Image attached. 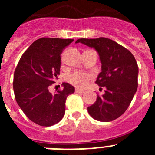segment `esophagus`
Instances as JSON below:
<instances>
[{"label":"esophagus","instance_id":"1","mask_svg":"<svg viewBox=\"0 0 155 155\" xmlns=\"http://www.w3.org/2000/svg\"><path fill=\"white\" fill-rule=\"evenodd\" d=\"M75 92L79 93V94H82V93L84 92V90L79 89V88H76V89H75Z\"/></svg>","mask_w":155,"mask_h":155}]
</instances>
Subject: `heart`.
Segmentation results:
<instances>
[{"label": "heart", "mask_w": 155, "mask_h": 155, "mask_svg": "<svg viewBox=\"0 0 155 155\" xmlns=\"http://www.w3.org/2000/svg\"><path fill=\"white\" fill-rule=\"evenodd\" d=\"M92 78L93 75L91 74L82 71H74L68 75L67 81L78 88H84L88 85Z\"/></svg>", "instance_id": "b5f03b06"}]
</instances>
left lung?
<instances>
[{"label": "left lung", "instance_id": "obj_1", "mask_svg": "<svg viewBox=\"0 0 155 155\" xmlns=\"http://www.w3.org/2000/svg\"><path fill=\"white\" fill-rule=\"evenodd\" d=\"M78 42L94 47L102 62V72L95 83L105 87V94H98L96 102L87 107V112L98 121H113L125 113L137 89L136 60L130 50L107 38L79 39Z\"/></svg>", "mask_w": 155, "mask_h": 155}]
</instances>
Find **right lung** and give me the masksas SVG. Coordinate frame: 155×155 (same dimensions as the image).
Returning a JSON list of instances; mask_svg holds the SVG:
<instances>
[{
	"label": "right lung",
	"mask_w": 155,
	"mask_h": 155,
	"mask_svg": "<svg viewBox=\"0 0 155 155\" xmlns=\"http://www.w3.org/2000/svg\"><path fill=\"white\" fill-rule=\"evenodd\" d=\"M74 39L40 38L32 42L20 58L14 74L16 102L31 121L50 127L62 120L65 102L74 87L63 83L62 90L52 94L49 87L58 78L61 54Z\"/></svg>",
	"instance_id": "add662e5"
}]
</instances>
